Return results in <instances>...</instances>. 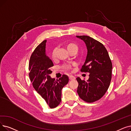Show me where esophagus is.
<instances>
[{
	"instance_id": "34e87169",
	"label": "esophagus",
	"mask_w": 131,
	"mask_h": 131,
	"mask_svg": "<svg viewBox=\"0 0 131 131\" xmlns=\"http://www.w3.org/2000/svg\"><path fill=\"white\" fill-rule=\"evenodd\" d=\"M69 79H70V80H73L75 79V78L73 75H70V76H69Z\"/></svg>"
}]
</instances>
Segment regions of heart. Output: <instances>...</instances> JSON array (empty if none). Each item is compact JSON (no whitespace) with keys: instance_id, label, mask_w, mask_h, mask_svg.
Wrapping results in <instances>:
<instances>
[{"instance_id":"heart-1","label":"heart","mask_w":131,"mask_h":131,"mask_svg":"<svg viewBox=\"0 0 131 131\" xmlns=\"http://www.w3.org/2000/svg\"><path fill=\"white\" fill-rule=\"evenodd\" d=\"M66 47L67 50H69V51H70L73 50H76L78 51V45L73 42H70L69 43H67L66 45ZM57 50V49L54 48L52 51V53H51V57L52 59H55L56 57ZM63 68L66 71H70L71 69V65L69 64H65L63 66Z\"/></svg>"}]
</instances>
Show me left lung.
<instances>
[{
	"mask_svg": "<svg viewBox=\"0 0 131 131\" xmlns=\"http://www.w3.org/2000/svg\"><path fill=\"white\" fill-rule=\"evenodd\" d=\"M77 37L84 42L88 50L86 61L80 71L90 73L87 81L77 78L79 83L77 93L82 100L92 103L103 97L109 87L112 62L103 44L88 36Z\"/></svg>",
	"mask_w": 131,
	"mask_h": 131,
	"instance_id": "left-lung-1",
	"label": "left lung"
}]
</instances>
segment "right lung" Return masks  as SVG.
<instances>
[{"label":"right lung","instance_id":"1","mask_svg":"<svg viewBox=\"0 0 131 131\" xmlns=\"http://www.w3.org/2000/svg\"><path fill=\"white\" fill-rule=\"evenodd\" d=\"M47 40L43 41L34 50L30 58L29 76L33 87L50 108L57 106L61 101V90L69 82L66 75L55 80L50 77V68L53 64L45 54Z\"/></svg>","mask_w":131,"mask_h":131}]
</instances>
